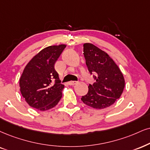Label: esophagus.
Masks as SVG:
<instances>
[{
    "label": "esophagus",
    "instance_id": "obj_1",
    "mask_svg": "<svg viewBox=\"0 0 150 150\" xmlns=\"http://www.w3.org/2000/svg\"><path fill=\"white\" fill-rule=\"evenodd\" d=\"M76 83H77V81H69V82L68 83V84H69V86H74V85Z\"/></svg>",
    "mask_w": 150,
    "mask_h": 150
}]
</instances>
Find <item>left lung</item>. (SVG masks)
<instances>
[{"instance_id":"left-lung-1","label":"left lung","mask_w":150,"mask_h":150,"mask_svg":"<svg viewBox=\"0 0 150 150\" xmlns=\"http://www.w3.org/2000/svg\"><path fill=\"white\" fill-rule=\"evenodd\" d=\"M83 54L90 74L96 81L88 86V92L82 96L85 104L97 109L111 106L119 99L125 88L123 74L113 60L106 52L90 43L83 44Z\"/></svg>"}]
</instances>
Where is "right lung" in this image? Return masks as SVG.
Listing matches in <instances>:
<instances>
[{
	"label": "right lung",
	"instance_id": "obj_1",
	"mask_svg": "<svg viewBox=\"0 0 150 150\" xmlns=\"http://www.w3.org/2000/svg\"><path fill=\"white\" fill-rule=\"evenodd\" d=\"M66 45L51 46L35 55L19 80L21 93L33 108L47 110L58 104L64 86L60 83L54 64Z\"/></svg>",
	"mask_w": 150,
	"mask_h": 150
}]
</instances>
